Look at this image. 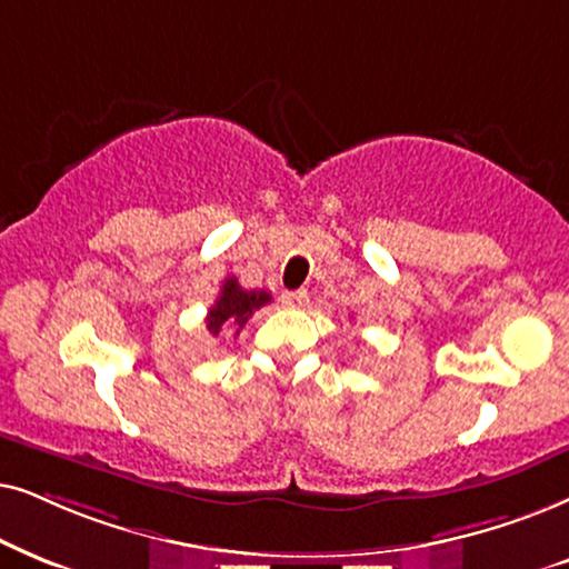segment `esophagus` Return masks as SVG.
I'll list each match as a JSON object with an SVG mask.
<instances>
[{
  "mask_svg": "<svg viewBox=\"0 0 569 569\" xmlns=\"http://www.w3.org/2000/svg\"><path fill=\"white\" fill-rule=\"evenodd\" d=\"M280 301H283V307H289V309H301V307H307L309 297H307V291H286L283 297H280Z\"/></svg>",
  "mask_w": 569,
  "mask_h": 569,
  "instance_id": "34e87169",
  "label": "esophagus"
}]
</instances>
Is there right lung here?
I'll list each match as a JSON object with an SVG mask.
<instances>
[{
  "instance_id": "1",
  "label": "right lung",
  "mask_w": 569,
  "mask_h": 569,
  "mask_svg": "<svg viewBox=\"0 0 569 569\" xmlns=\"http://www.w3.org/2000/svg\"><path fill=\"white\" fill-rule=\"evenodd\" d=\"M270 301L268 291H244L239 286L237 278H226L221 286V293H218L216 305L210 307L208 312V332L210 336H221L223 328L231 330L237 328V332L244 328L249 317H252L254 309L264 307Z\"/></svg>"
}]
</instances>
